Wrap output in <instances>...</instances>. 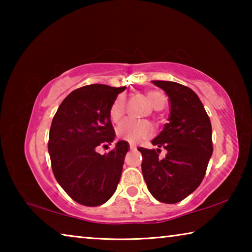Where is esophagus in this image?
I'll list each match as a JSON object with an SVG mask.
<instances>
[{"label":"esophagus","mask_w":252,"mask_h":252,"mask_svg":"<svg viewBox=\"0 0 252 252\" xmlns=\"http://www.w3.org/2000/svg\"><path fill=\"white\" fill-rule=\"evenodd\" d=\"M134 149H136L134 144H130V150H134Z\"/></svg>","instance_id":"obj_1"}]
</instances>
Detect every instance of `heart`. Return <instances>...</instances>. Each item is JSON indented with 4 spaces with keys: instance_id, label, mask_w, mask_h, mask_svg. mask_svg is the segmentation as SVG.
<instances>
[{
    "instance_id": "heart-1",
    "label": "heart",
    "mask_w": 252,
    "mask_h": 252,
    "mask_svg": "<svg viewBox=\"0 0 252 252\" xmlns=\"http://www.w3.org/2000/svg\"><path fill=\"white\" fill-rule=\"evenodd\" d=\"M148 96L155 110L159 111L164 109L168 104L167 96L160 91H149ZM125 106L126 97L119 95L110 109V119L113 123H118L121 120L123 114H125ZM117 134L120 138L127 140L129 142L135 143L148 139L152 134V126L148 121L127 119L119 125L117 127Z\"/></svg>"
}]
</instances>
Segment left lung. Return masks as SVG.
Segmentation results:
<instances>
[{
	"mask_svg": "<svg viewBox=\"0 0 252 252\" xmlns=\"http://www.w3.org/2000/svg\"><path fill=\"white\" fill-rule=\"evenodd\" d=\"M169 96L170 116L152 140L157 149L139 148L142 173L158 201L177 203L200 186L212 156V127L199 96L190 88L170 81H152ZM161 148L167 155L158 159Z\"/></svg>",
	"mask_w": 252,
	"mask_h": 252,
	"instance_id": "obj_1",
	"label": "left lung"
}]
</instances>
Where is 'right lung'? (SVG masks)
<instances>
[{"label": "right lung", "instance_id": "add662e5", "mask_svg": "<svg viewBox=\"0 0 252 252\" xmlns=\"http://www.w3.org/2000/svg\"><path fill=\"white\" fill-rule=\"evenodd\" d=\"M126 87L91 84L71 92L51 125L49 153L54 177L62 189L80 204L101 206L112 197L120 181L129 143L118 141L104 155L97 147H108L116 138L110 119L111 105Z\"/></svg>", "mask_w": 252, "mask_h": 252}]
</instances>
